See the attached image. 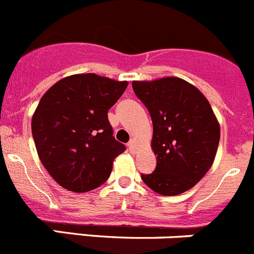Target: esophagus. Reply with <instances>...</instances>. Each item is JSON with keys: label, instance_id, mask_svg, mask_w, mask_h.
<instances>
[{"label": "esophagus", "instance_id": "esophagus-1", "mask_svg": "<svg viewBox=\"0 0 254 254\" xmlns=\"http://www.w3.org/2000/svg\"><path fill=\"white\" fill-rule=\"evenodd\" d=\"M128 150L131 151V152H134V151H136V141H134V139H131L128 142Z\"/></svg>", "mask_w": 254, "mask_h": 254}]
</instances>
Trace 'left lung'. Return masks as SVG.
<instances>
[{
  "label": "left lung",
  "mask_w": 254,
  "mask_h": 254,
  "mask_svg": "<svg viewBox=\"0 0 254 254\" xmlns=\"http://www.w3.org/2000/svg\"><path fill=\"white\" fill-rule=\"evenodd\" d=\"M134 94L150 112L156 167L142 174L153 191L171 196L188 191L208 173L220 128L208 99L180 78L133 81Z\"/></svg>",
  "instance_id": "obj_1"
}]
</instances>
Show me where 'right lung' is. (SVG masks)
<instances>
[{
	"mask_svg": "<svg viewBox=\"0 0 254 254\" xmlns=\"http://www.w3.org/2000/svg\"><path fill=\"white\" fill-rule=\"evenodd\" d=\"M126 88L127 81L78 74L55 83L40 99L32 137L43 165L64 189L87 192L109 178L126 146L113 136L108 109Z\"/></svg>",
	"mask_w": 254,
	"mask_h": 254,
	"instance_id": "1",
	"label": "right lung"
}]
</instances>
